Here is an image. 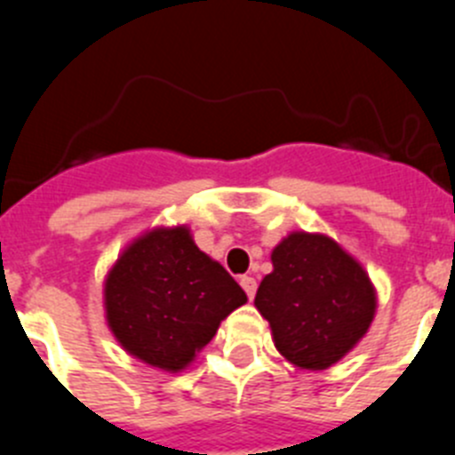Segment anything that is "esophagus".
<instances>
[{
  "instance_id": "1",
  "label": "esophagus",
  "mask_w": 455,
  "mask_h": 455,
  "mask_svg": "<svg viewBox=\"0 0 455 455\" xmlns=\"http://www.w3.org/2000/svg\"><path fill=\"white\" fill-rule=\"evenodd\" d=\"M241 287H243V291H246V296L248 299H255V291H257V280L255 277H251V275H243L241 277Z\"/></svg>"
}]
</instances>
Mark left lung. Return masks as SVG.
Segmentation results:
<instances>
[{
    "label": "left lung",
    "mask_w": 455,
    "mask_h": 455,
    "mask_svg": "<svg viewBox=\"0 0 455 455\" xmlns=\"http://www.w3.org/2000/svg\"><path fill=\"white\" fill-rule=\"evenodd\" d=\"M255 307L275 348L300 369H328L371 325L376 289L367 271L331 236L291 232L271 252Z\"/></svg>",
    "instance_id": "obj_1"
}]
</instances>
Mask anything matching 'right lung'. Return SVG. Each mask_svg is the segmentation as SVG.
I'll return each instance as SVG.
<instances>
[{
  "mask_svg": "<svg viewBox=\"0 0 455 455\" xmlns=\"http://www.w3.org/2000/svg\"><path fill=\"white\" fill-rule=\"evenodd\" d=\"M246 300L235 277L193 243L184 225L139 236L104 283L107 323L120 347L164 371L187 367Z\"/></svg>",
  "mask_w": 455,
  "mask_h": 455,
  "instance_id": "1",
  "label": "right lung"
}]
</instances>
